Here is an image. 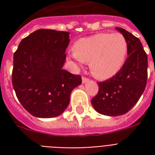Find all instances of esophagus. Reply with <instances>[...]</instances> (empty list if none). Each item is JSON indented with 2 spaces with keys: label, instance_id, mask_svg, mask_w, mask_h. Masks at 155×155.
Returning a JSON list of instances; mask_svg holds the SVG:
<instances>
[{
  "label": "esophagus",
  "instance_id": "1",
  "mask_svg": "<svg viewBox=\"0 0 155 155\" xmlns=\"http://www.w3.org/2000/svg\"><path fill=\"white\" fill-rule=\"evenodd\" d=\"M87 81H88V79L86 77H84V76H83L82 77V82L83 84H85V83H87Z\"/></svg>",
  "mask_w": 155,
  "mask_h": 155
}]
</instances>
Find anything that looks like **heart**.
<instances>
[{"instance_id":"heart-1","label":"heart","mask_w":155,"mask_h":155,"mask_svg":"<svg viewBox=\"0 0 155 155\" xmlns=\"http://www.w3.org/2000/svg\"><path fill=\"white\" fill-rule=\"evenodd\" d=\"M71 56L76 63L89 62L96 77L105 80L120 70L128 52V42L120 33H100L75 42Z\"/></svg>"}]
</instances>
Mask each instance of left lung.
I'll use <instances>...</instances> for the list:
<instances>
[{"mask_svg":"<svg viewBox=\"0 0 155 155\" xmlns=\"http://www.w3.org/2000/svg\"><path fill=\"white\" fill-rule=\"evenodd\" d=\"M127 40L128 56L120 70L110 79L99 82V92L92 100L95 110L103 115L125 114L136 104L147 81V54L142 42L122 28H116Z\"/></svg>","mask_w":155,"mask_h":155,"instance_id":"8db88e82","label":"left lung"}]
</instances>
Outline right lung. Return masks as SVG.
Wrapping results in <instances>:
<instances>
[{
  "mask_svg": "<svg viewBox=\"0 0 155 155\" xmlns=\"http://www.w3.org/2000/svg\"><path fill=\"white\" fill-rule=\"evenodd\" d=\"M69 35L38 30L21 41L13 54V88L21 105L34 117L62 114L70 103L71 92L82 83L80 75L63 69Z\"/></svg>",
  "mask_w": 155,
  "mask_h": 155,
  "instance_id": "add662e5",
  "label": "right lung"
}]
</instances>
